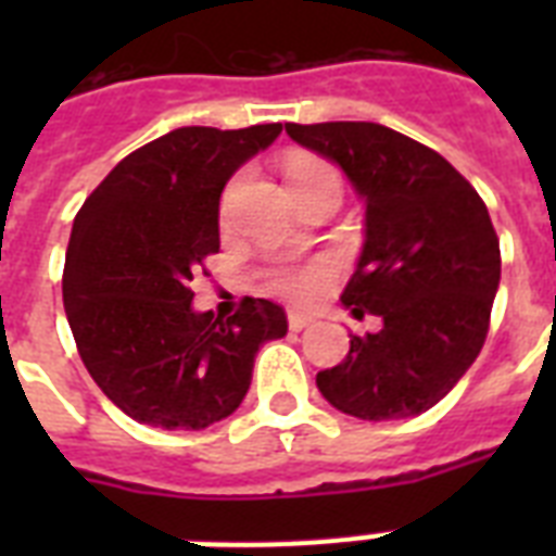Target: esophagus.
<instances>
[{"label": "esophagus", "instance_id": "obj_1", "mask_svg": "<svg viewBox=\"0 0 556 556\" xmlns=\"http://www.w3.org/2000/svg\"><path fill=\"white\" fill-rule=\"evenodd\" d=\"M305 326H312V314L288 312V329H291V331H303Z\"/></svg>", "mask_w": 556, "mask_h": 556}]
</instances>
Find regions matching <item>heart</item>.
<instances>
[{
    "mask_svg": "<svg viewBox=\"0 0 556 556\" xmlns=\"http://www.w3.org/2000/svg\"><path fill=\"white\" fill-rule=\"evenodd\" d=\"M334 176V169L329 164L314 159H296L291 167H288V181L291 185H305V181H314V178ZM227 207V201H225ZM331 277H334V265L331 262H308V265H288V268L274 270L270 277V288L279 291L282 296H291V300H314L320 294L323 288L329 286Z\"/></svg>",
    "mask_w": 556,
    "mask_h": 556,
    "instance_id": "heart-1",
    "label": "heart"
}]
</instances>
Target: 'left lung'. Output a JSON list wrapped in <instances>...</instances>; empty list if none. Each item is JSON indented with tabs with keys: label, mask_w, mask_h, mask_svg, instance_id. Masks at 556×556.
<instances>
[{
	"label": "left lung",
	"mask_w": 556,
	"mask_h": 556,
	"mask_svg": "<svg viewBox=\"0 0 556 556\" xmlns=\"http://www.w3.org/2000/svg\"><path fill=\"white\" fill-rule=\"evenodd\" d=\"M291 141L338 164L364 199V251L340 303L380 331L317 375L334 409L361 421L413 418L456 387L488 338L500 239L479 192L450 161L366 121L286 124Z\"/></svg>",
	"instance_id": "obj_1"
}]
</instances>
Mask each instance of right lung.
Instances as JSON below:
<instances>
[{
	"label": "right lung",
	"mask_w": 556,
	"mask_h": 556,
	"mask_svg": "<svg viewBox=\"0 0 556 556\" xmlns=\"http://www.w3.org/2000/svg\"><path fill=\"white\" fill-rule=\"evenodd\" d=\"M282 126H181L126 155L74 216L63 305L103 395L138 424L204 430L239 409L282 305L244 296L233 317L192 308V270L218 251V201Z\"/></svg>",
	"instance_id": "right-lung-1"
}]
</instances>
